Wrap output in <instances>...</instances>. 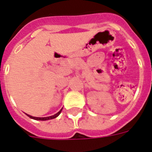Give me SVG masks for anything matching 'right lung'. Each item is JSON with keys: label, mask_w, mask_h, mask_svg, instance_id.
Returning a JSON list of instances; mask_svg holds the SVG:
<instances>
[{"label": "right lung", "mask_w": 152, "mask_h": 152, "mask_svg": "<svg viewBox=\"0 0 152 152\" xmlns=\"http://www.w3.org/2000/svg\"><path fill=\"white\" fill-rule=\"evenodd\" d=\"M62 109H61V110L59 111V112H58V113H56V114L53 115L49 116V117H43V118H40V117H34V116H31V115H27H27L28 116V117H30V118H33V119L41 120V121H46V120H50V119H53V118H56V117H57V116L59 115H60V113H61Z\"/></svg>", "instance_id": "right-lung-1"}]
</instances>
